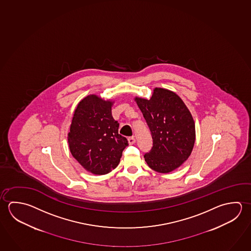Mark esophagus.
<instances>
[{
  "mask_svg": "<svg viewBox=\"0 0 251 251\" xmlns=\"http://www.w3.org/2000/svg\"><path fill=\"white\" fill-rule=\"evenodd\" d=\"M127 142H128V144H129V145H131L135 144L136 140H135L134 136H130V137H128V138H127Z\"/></svg>",
  "mask_w": 251,
  "mask_h": 251,
  "instance_id": "1",
  "label": "esophagus"
}]
</instances>
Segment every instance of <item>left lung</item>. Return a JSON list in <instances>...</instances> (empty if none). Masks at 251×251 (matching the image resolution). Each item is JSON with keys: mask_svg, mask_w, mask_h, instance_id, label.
I'll list each match as a JSON object with an SVG mask.
<instances>
[{"mask_svg": "<svg viewBox=\"0 0 251 251\" xmlns=\"http://www.w3.org/2000/svg\"><path fill=\"white\" fill-rule=\"evenodd\" d=\"M149 127L152 147L145 154L154 171L167 174L187 160L193 150L196 129L193 117L176 93L155 88L150 100L135 98Z\"/></svg>", "mask_w": 251, "mask_h": 251, "instance_id": "8db88e82", "label": "left lung"}]
</instances>
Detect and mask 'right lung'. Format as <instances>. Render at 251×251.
<instances>
[{
	"label": "right lung",
	"instance_id": "obj_1",
	"mask_svg": "<svg viewBox=\"0 0 251 251\" xmlns=\"http://www.w3.org/2000/svg\"><path fill=\"white\" fill-rule=\"evenodd\" d=\"M114 102L88 95L78 103L72 118L68 142L71 154L86 171L102 176L119 165L126 137L118 133L112 116Z\"/></svg>",
	"mask_w": 251,
	"mask_h": 251
}]
</instances>
